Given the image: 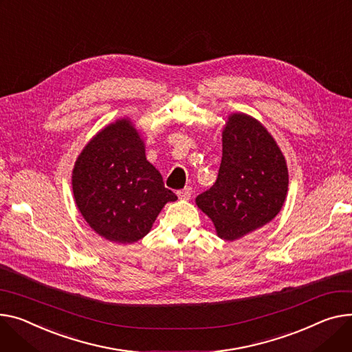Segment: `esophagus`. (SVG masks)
Masks as SVG:
<instances>
[{
	"mask_svg": "<svg viewBox=\"0 0 352 352\" xmlns=\"http://www.w3.org/2000/svg\"><path fill=\"white\" fill-rule=\"evenodd\" d=\"M177 195H178V198H179V199L188 201V199L191 198V195H192V188H191V186H186V188H184V190L178 191V192H177Z\"/></svg>",
	"mask_w": 352,
	"mask_h": 352,
	"instance_id": "esophagus-1",
	"label": "esophagus"
}]
</instances>
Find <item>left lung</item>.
I'll use <instances>...</instances> for the list:
<instances>
[{"mask_svg": "<svg viewBox=\"0 0 352 352\" xmlns=\"http://www.w3.org/2000/svg\"><path fill=\"white\" fill-rule=\"evenodd\" d=\"M287 188L286 158L273 135L246 113L229 114L217 182L195 199L217 235L233 242L267 225L282 209Z\"/></svg>", "mask_w": 352, "mask_h": 352, "instance_id": "1", "label": "left lung"}]
</instances>
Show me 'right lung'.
<instances>
[{
    "mask_svg": "<svg viewBox=\"0 0 352 352\" xmlns=\"http://www.w3.org/2000/svg\"><path fill=\"white\" fill-rule=\"evenodd\" d=\"M72 190L89 226L119 245L144 238L164 205L177 201L147 161L143 138L129 117L90 138L76 158Z\"/></svg>",
    "mask_w": 352,
    "mask_h": 352,
    "instance_id": "1",
    "label": "right lung"
}]
</instances>
